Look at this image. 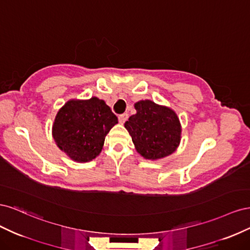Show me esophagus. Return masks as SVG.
Masks as SVG:
<instances>
[{
  "label": "esophagus",
  "mask_w": 250,
  "mask_h": 250,
  "mask_svg": "<svg viewBox=\"0 0 250 250\" xmlns=\"http://www.w3.org/2000/svg\"><path fill=\"white\" fill-rule=\"evenodd\" d=\"M128 119V113H122V115L119 116V122L121 124H124Z\"/></svg>",
  "instance_id": "1"
}]
</instances>
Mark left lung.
<instances>
[{
  "label": "left lung",
  "mask_w": 250,
  "mask_h": 250,
  "mask_svg": "<svg viewBox=\"0 0 250 250\" xmlns=\"http://www.w3.org/2000/svg\"><path fill=\"white\" fill-rule=\"evenodd\" d=\"M137 113L125 122L134 147L146 160L169 156L180 143L181 126L175 111L150 100L134 104Z\"/></svg>",
  "instance_id": "8db88e82"
}]
</instances>
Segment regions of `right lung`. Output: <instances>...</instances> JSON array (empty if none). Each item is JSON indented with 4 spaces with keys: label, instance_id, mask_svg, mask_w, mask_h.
I'll return each mask as SVG.
<instances>
[{
    "label": "right lung",
    "instance_id": "right-lung-1",
    "mask_svg": "<svg viewBox=\"0 0 250 250\" xmlns=\"http://www.w3.org/2000/svg\"><path fill=\"white\" fill-rule=\"evenodd\" d=\"M117 123V116L97 97L70 100L57 112L52 134L73 161L86 163L100 154L105 137Z\"/></svg>",
    "mask_w": 250,
    "mask_h": 250
}]
</instances>
